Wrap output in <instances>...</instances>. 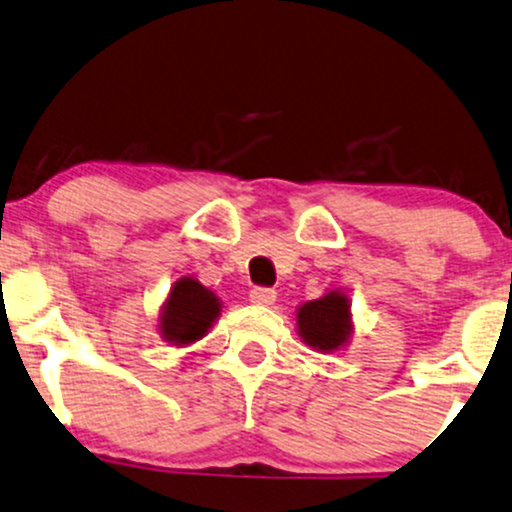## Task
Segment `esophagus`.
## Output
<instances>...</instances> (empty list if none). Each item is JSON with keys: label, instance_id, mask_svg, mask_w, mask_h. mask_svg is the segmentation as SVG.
Instances as JSON below:
<instances>
[{"label": "esophagus", "instance_id": "1", "mask_svg": "<svg viewBox=\"0 0 512 512\" xmlns=\"http://www.w3.org/2000/svg\"><path fill=\"white\" fill-rule=\"evenodd\" d=\"M275 296H277L275 289H268V287H254L249 292L251 304H256V306H273Z\"/></svg>", "mask_w": 512, "mask_h": 512}]
</instances>
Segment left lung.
Here are the masks:
<instances>
[{
    "label": "left lung",
    "instance_id": "1",
    "mask_svg": "<svg viewBox=\"0 0 512 512\" xmlns=\"http://www.w3.org/2000/svg\"><path fill=\"white\" fill-rule=\"evenodd\" d=\"M296 330L306 346L320 353L344 349L353 334L349 296L342 289H330L320 299L301 304L296 308Z\"/></svg>",
    "mask_w": 512,
    "mask_h": 512
}]
</instances>
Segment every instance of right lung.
Here are the masks:
<instances>
[{
	"label": "right lung",
	"instance_id": "obj_1",
	"mask_svg": "<svg viewBox=\"0 0 512 512\" xmlns=\"http://www.w3.org/2000/svg\"><path fill=\"white\" fill-rule=\"evenodd\" d=\"M223 304L211 289H206L192 275L173 282L159 313V332L163 342L187 346L206 337L218 320Z\"/></svg>",
	"mask_w": 512,
	"mask_h": 512
}]
</instances>
